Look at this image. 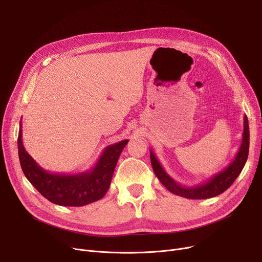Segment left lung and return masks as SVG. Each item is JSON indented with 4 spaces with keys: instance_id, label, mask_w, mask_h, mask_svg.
Wrapping results in <instances>:
<instances>
[{
    "instance_id": "8db88e82",
    "label": "left lung",
    "mask_w": 262,
    "mask_h": 262,
    "mask_svg": "<svg viewBox=\"0 0 262 262\" xmlns=\"http://www.w3.org/2000/svg\"><path fill=\"white\" fill-rule=\"evenodd\" d=\"M243 122L244 125L242 134V142L239 147L238 153L236 154L235 159H233L224 170L214 174L213 176L208 178L207 181H204L203 183L198 184L195 186H183L181 184H178L176 181H174L167 173V171L162 168L155 153L150 149V162H152L153 170L160 183L170 192H172L173 194L191 200L210 199L223 193V192L227 190L232 185V183L236 181V178L239 176V174L241 173L242 169L245 166L247 156H249L250 127L249 120H247L246 116H244Z\"/></svg>"
}]
</instances>
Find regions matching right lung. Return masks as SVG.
Listing matches in <instances>:
<instances>
[{
  "instance_id": "obj_1",
  "label": "right lung",
  "mask_w": 262,
  "mask_h": 262,
  "mask_svg": "<svg viewBox=\"0 0 262 262\" xmlns=\"http://www.w3.org/2000/svg\"><path fill=\"white\" fill-rule=\"evenodd\" d=\"M128 140L104 148L95 166L82 173H51L41 168L26 152L22 142V121L18 136L19 160L29 182L50 202L60 206L79 207L101 200L108 191L122 150Z\"/></svg>"
}]
</instances>
